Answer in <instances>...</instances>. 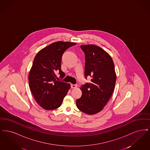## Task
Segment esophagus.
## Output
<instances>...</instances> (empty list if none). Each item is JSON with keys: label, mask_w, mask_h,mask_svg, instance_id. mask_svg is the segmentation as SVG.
<instances>
[{"label": "esophagus", "mask_w": 150, "mask_h": 150, "mask_svg": "<svg viewBox=\"0 0 150 150\" xmlns=\"http://www.w3.org/2000/svg\"><path fill=\"white\" fill-rule=\"evenodd\" d=\"M78 86L76 84H71V88H76Z\"/></svg>", "instance_id": "obj_1"}]
</instances>
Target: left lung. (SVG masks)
Here are the masks:
<instances>
[{
    "label": "left lung",
    "instance_id": "1",
    "mask_svg": "<svg viewBox=\"0 0 150 150\" xmlns=\"http://www.w3.org/2000/svg\"><path fill=\"white\" fill-rule=\"evenodd\" d=\"M80 47L85 54V78L92 79L90 83L81 86L82 95L76 100V106L85 114H95L105 107L114 90V64L107 52L97 45H82Z\"/></svg>",
    "mask_w": 150,
    "mask_h": 150
}]
</instances>
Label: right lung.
Instances as JSON below:
<instances>
[{"instance_id":"right-lung-1","label":"right lung","mask_w":150,"mask_h":150,"mask_svg":"<svg viewBox=\"0 0 150 150\" xmlns=\"http://www.w3.org/2000/svg\"><path fill=\"white\" fill-rule=\"evenodd\" d=\"M75 43L57 42L40 50L36 55L29 72L30 89L37 103L44 109L52 110L59 107L70 88V84L59 81L64 78L61 61L64 51Z\"/></svg>"}]
</instances>
